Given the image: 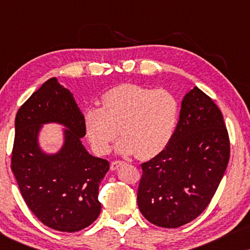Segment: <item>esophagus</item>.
<instances>
[{
	"label": "esophagus",
	"instance_id": "1",
	"mask_svg": "<svg viewBox=\"0 0 250 250\" xmlns=\"http://www.w3.org/2000/svg\"><path fill=\"white\" fill-rule=\"evenodd\" d=\"M124 162H122V160H115V162H112L111 164H110V169L111 170H116L118 168L119 166H122V165H124Z\"/></svg>",
	"mask_w": 250,
	"mask_h": 250
}]
</instances>
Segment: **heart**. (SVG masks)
Masks as SVG:
<instances>
[{
	"instance_id": "heart-1",
	"label": "heart",
	"mask_w": 250,
	"mask_h": 250,
	"mask_svg": "<svg viewBox=\"0 0 250 250\" xmlns=\"http://www.w3.org/2000/svg\"><path fill=\"white\" fill-rule=\"evenodd\" d=\"M101 104L84 112L86 136L99 155L109 152L121 131L119 153L152 158L169 145L180 117L179 100L172 92L138 84L111 88L102 95Z\"/></svg>"
}]
</instances>
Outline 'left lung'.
Instances as JSON below:
<instances>
[{"mask_svg":"<svg viewBox=\"0 0 250 250\" xmlns=\"http://www.w3.org/2000/svg\"><path fill=\"white\" fill-rule=\"evenodd\" d=\"M230 159L223 115L197 86L182 101L169 145L141 164L138 206L157 227L175 229L197 218L209 205Z\"/></svg>","mask_w":250,"mask_h":250,"instance_id":"obj_1","label":"left lung"}]
</instances>
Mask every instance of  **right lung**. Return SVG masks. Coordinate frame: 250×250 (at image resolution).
<instances>
[{
  "instance_id": "right-lung-1",
  "label": "right lung",
  "mask_w": 250,
  "mask_h": 250,
  "mask_svg": "<svg viewBox=\"0 0 250 250\" xmlns=\"http://www.w3.org/2000/svg\"><path fill=\"white\" fill-rule=\"evenodd\" d=\"M63 124L66 141L60 153L46 156L37 145L40 125ZM84 116L73 94L50 78L19 108L11 153V169L32 213L44 225L76 232L97 220L101 210L99 184L109 162L90 155L82 145Z\"/></svg>"
}]
</instances>
